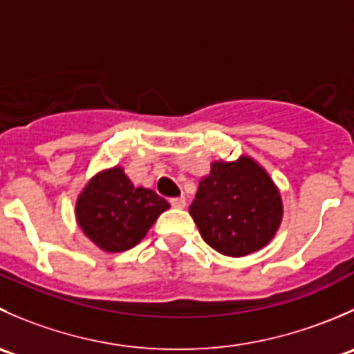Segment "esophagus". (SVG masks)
<instances>
[{
	"label": "esophagus",
	"mask_w": 354,
	"mask_h": 354,
	"mask_svg": "<svg viewBox=\"0 0 354 354\" xmlns=\"http://www.w3.org/2000/svg\"><path fill=\"white\" fill-rule=\"evenodd\" d=\"M169 202H171V205H173V207H178V209L185 207V204H187V201H185L183 195H181V197H173Z\"/></svg>",
	"instance_id": "obj_1"
}]
</instances>
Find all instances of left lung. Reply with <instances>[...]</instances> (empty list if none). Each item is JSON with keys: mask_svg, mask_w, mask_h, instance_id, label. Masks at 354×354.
I'll return each instance as SVG.
<instances>
[{"mask_svg": "<svg viewBox=\"0 0 354 354\" xmlns=\"http://www.w3.org/2000/svg\"><path fill=\"white\" fill-rule=\"evenodd\" d=\"M190 214L202 239L225 256L259 250L275 235L282 198L266 171L249 157L214 162L198 183Z\"/></svg>", "mask_w": 354, "mask_h": 354, "instance_id": "8db88e82", "label": "left lung"}]
</instances>
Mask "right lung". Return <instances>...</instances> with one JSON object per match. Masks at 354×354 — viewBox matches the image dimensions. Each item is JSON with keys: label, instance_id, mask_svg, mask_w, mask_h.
Instances as JSON below:
<instances>
[{"label": "right lung", "instance_id": "add662e5", "mask_svg": "<svg viewBox=\"0 0 354 354\" xmlns=\"http://www.w3.org/2000/svg\"><path fill=\"white\" fill-rule=\"evenodd\" d=\"M167 207L160 195L135 187L121 167H114L86 185L75 216L84 235L100 249L122 252L135 247Z\"/></svg>", "mask_w": 354, "mask_h": 354}]
</instances>
